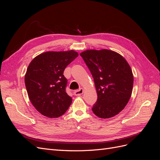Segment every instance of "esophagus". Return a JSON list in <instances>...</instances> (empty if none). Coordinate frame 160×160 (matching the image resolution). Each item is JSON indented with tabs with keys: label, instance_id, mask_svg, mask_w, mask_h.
<instances>
[{
	"label": "esophagus",
	"instance_id": "esophagus-1",
	"mask_svg": "<svg viewBox=\"0 0 160 160\" xmlns=\"http://www.w3.org/2000/svg\"><path fill=\"white\" fill-rule=\"evenodd\" d=\"M83 93V89L82 88H80L78 90H76L75 92H74V95L75 96H79L81 95H82Z\"/></svg>",
	"mask_w": 160,
	"mask_h": 160
}]
</instances>
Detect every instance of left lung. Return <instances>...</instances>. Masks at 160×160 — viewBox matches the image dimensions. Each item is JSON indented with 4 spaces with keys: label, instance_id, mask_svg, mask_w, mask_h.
I'll use <instances>...</instances> for the list:
<instances>
[{
    "label": "left lung",
    "instance_id": "1",
    "mask_svg": "<svg viewBox=\"0 0 160 160\" xmlns=\"http://www.w3.org/2000/svg\"><path fill=\"white\" fill-rule=\"evenodd\" d=\"M93 77L98 99L92 108L95 115L107 119L118 114L132 95L133 76L128 62L119 53L103 49L80 54Z\"/></svg>",
    "mask_w": 160,
    "mask_h": 160
}]
</instances>
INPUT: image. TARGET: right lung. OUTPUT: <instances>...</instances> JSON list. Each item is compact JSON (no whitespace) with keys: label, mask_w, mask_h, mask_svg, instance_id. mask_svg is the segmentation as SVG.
<instances>
[{"label":"right lung","mask_w":160,"mask_h":160,"mask_svg":"<svg viewBox=\"0 0 160 160\" xmlns=\"http://www.w3.org/2000/svg\"><path fill=\"white\" fill-rule=\"evenodd\" d=\"M77 57L74 51H49L30 62L25 77L26 89L31 102L42 115L57 118L69 108L72 99L66 92L63 72Z\"/></svg>","instance_id":"1"}]
</instances>
